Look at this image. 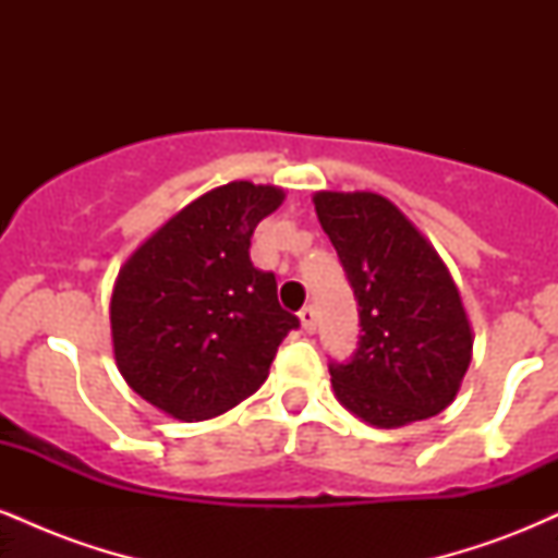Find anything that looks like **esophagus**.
<instances>
[{
  "mask_svg": "<svg viewBox=\"0 0 558 558\" xmlns=\"http://www.w3.org/2000/svg\"><path fill=\"white\" fill-rule=\"evenodd\" d=\"M299 319H301V328L306 332H315L317 330V312L315 306H304V310L299 312Z\"/></svg>",
  "mask_w": 558,
  "mask_h": 558,
  "instance_id": "esophagus-1",
  "label": "esophagus"
}]
</instances>
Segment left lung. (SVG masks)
<instances>
[{"label": "left lung", "instance_id": "1", "mask_svg": "<svg viewBox=\"0 0 558 558\" xmlns=\"http://www.w3.org/2000/svg\"><path fill=\"white\" fill-rule=\"evenodd\" d=\"M315 209L360 304L354 356L330 362L336 399L386 430L444 412L472 362L470 319L444 259L373 191H317Z\"/></svg>", "mask_w": 558, "mask_h": 558}]
</instances>
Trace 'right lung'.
I'll return each mask as SVG.
<instances>
[{"mask_svg": "<svg viewBox=\"0 0 558 558\" xmlns=\"http://www.w3.org/2000/svg\"><path fill=\"white\" fill-rule=\"evenodd\" d=\"M283 189L233 181L170 217L120 267L110 325L120 375L170 417L228 412L270 375L299 317L278 304L272 272L252 265V233Z\"/></svg>", "mask_w": 558, "mask_h": 558, "instance_id": "obj_1", "label": "right lung"}]
</instances>
